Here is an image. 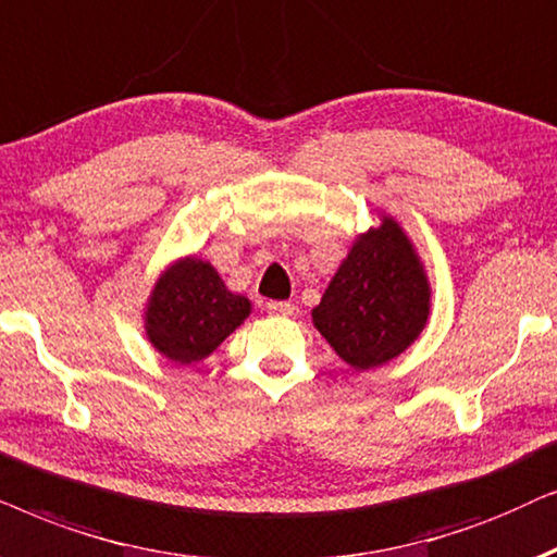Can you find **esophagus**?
<instances>
[{
  "label": "esophagus",
  "mask_w": 557,
  "mask_h": 557,
  "mask_svg": "<svg viewBox=\"0 0 557 557\" xmlns=\"http://www.w3.org/2000/svg\"><path fill=\"white\" fill-rule=\"evenodd\" d=\"M293 302H285V300H270L267 302V313L272 315H293Z\"/></svg>",
  "instance_id": "34e87169"
}]
</instances>
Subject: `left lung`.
Here are the masks:
<instances>
[{
  "label": "left lung",
  "instance_id": "left-lung-1",
  "mask_svg": "<svg viewBox=\"0 0 557 557\" xmlns=\"http://www.w3.org/2000/svg\"><path fill=\"white\" fill-rule=\"evenodd\" d=\"M430 283L412 242L392 216L356 236L313 308V325L348 367L374 369L420 336Z\"/></svg>",
  "mask_w": 557,
  "mask_h": 557
}]
</instances>
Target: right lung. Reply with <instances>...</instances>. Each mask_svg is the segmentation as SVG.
<instances>
[{
  "mask_svg": "<svg viewBox=\"0 0 557 557\" xmlns=\"http://www.w3.org/2000/svg\"><path fill=\"white\" fill-rule=\"evenodd\" d=\"M251 313V302L224 285L198 257L177 259L160 274L145 308L150 344L175 364H198Z\"/></svg>",
  "mask_w": 557,
  "mask_h": 557,
  "instance_id": "add662e5",
  "label": "right lung"
}]
</instances>
